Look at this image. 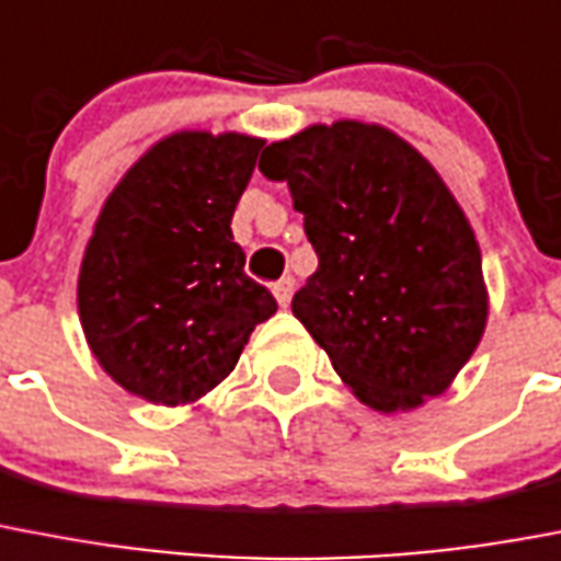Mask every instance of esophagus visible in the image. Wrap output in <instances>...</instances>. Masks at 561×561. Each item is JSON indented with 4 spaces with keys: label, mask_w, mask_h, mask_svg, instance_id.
I'll return each instance as SVG.
<instances>
[{
    "label": "esophagus",
    "mask_w": 561,
    "mask_h": 561,
    "mask_svg": "<svg viewBox=\"0 0 561 561\" xmlns=\"http://www.w3.org/2000/svg\"><path fill=\"white\" fill-rule=\"evenodd\" d=\"M272 293H275V298L280 307H289V301H293V293H295V280L293 277H280L277 284H272Z\"/></svg>",
    "instance_id": "obj_1"
}]
</instances>
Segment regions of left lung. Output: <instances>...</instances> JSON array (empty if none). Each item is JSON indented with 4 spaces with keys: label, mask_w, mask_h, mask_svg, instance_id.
I'll return each mask as SVG.
<instances>
[{
    "label": "left lung",
    "mask_w": 561,
    "mask_h": 561,
    "mask_svg": "<svg viewBox=\"0 0 561 561\" xmlns=\"http://www.w3.org/2000/svg\"><path fill=\"white\" fill-rule=\"evenodd\" d=\"M260 170L293 191L318 268L293 312L374 411L440 397L490 318L469 217L411 141L367 121L309 124L272 141Z\"/></svg>",
    "instance_id": "1"
}]
</instances>
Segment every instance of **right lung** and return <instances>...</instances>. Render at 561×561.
Masks as SVG:
<instances>
[{"instance_id": "1", "label": "right lung", "mask_w": 561, "mask_h": 561, "mask_svg": "<svg viewBox=\"0 0 561 561\" xmlns=\"http://www.w3.org/2000/svg\"><path fill=\"white\" fill-rule=\"evenodd\" d=\"M263 138L179 129L159 138L103 199L78 275L92 356L153 405H196L277 312L245 275L231 217Z\"/></svg>"}]
</instances>
